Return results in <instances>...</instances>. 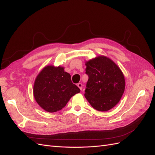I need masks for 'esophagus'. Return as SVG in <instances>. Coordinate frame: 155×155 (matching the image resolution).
Listing matches in <instances>:
<instances>
[{"label": "esophagus", "instance_id": "esophagus-1", "mask_svg": "<svg viewBox=\"0 0 155 155\" xmlns=\"http://www.w3.org/2000/svg\"><path fill=\"white\" fill-rule=\"evenodd\" d=\"M77 86H78V87L82 91V83H78Z\"/></svg>", "mask_w": 155, "mask_h": 155}]
</instances>
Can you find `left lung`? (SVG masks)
I'll return each instance as SVG.
<instances>
[{
	"instance_id": "1",
	"label": "left lung",
	"mask_w": 155,
	"mask_h": 155,
	"mask_svg": "<svg viewBox=\"0 0 155 155\" xmlns=\"http://www.w3.org/2000/svg\"><path fill=\"white\" fill-rule=\"evenodd\" d=\"M85 64L88 76L85 98L96 110L106 111L113 108L125 91V77L120 68L104 55L86 61Z\"/></svg>"
}]
</instances>
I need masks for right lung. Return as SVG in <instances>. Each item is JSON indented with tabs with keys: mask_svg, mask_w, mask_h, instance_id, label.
<instances>
[{
	"mask_svg": "<svg viewBox=\"0 0 155 155\" xmlns=\"http://www.w3.org/2000/svg\"><path fill=\"white\" fill-rule=\"evenodd\" d=\"M63 67L45 66L35 78L33 93L42 109L55 112L66 106L72 96L81 92L71 81V74Z\"/></svg>",
	"mask_w": 155,
	"mask_h": 155,
	"instance_id": "1",
	"label": "right lung"
}]
</instances>
